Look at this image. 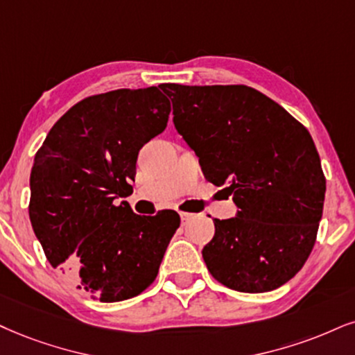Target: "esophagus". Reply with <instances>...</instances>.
Instances as JSON below:
<instances>
[{
	"label": "esophagus",
	"mask_w": 355,
	"mask_h": 355,
	"mask_svg": "<svg viewBox=\"0 0 355 355\" xmlns=\"http://www.w3.org/2000/svg\"><path fill=\"white\" fill-rule=\"evenodd\" d=\"M192 217H194V214H191V212H181V222H182V224H187V222H189L191 220V218Z\"/></svg>",
	"instance_id": "obj_1"
}]
</instances>
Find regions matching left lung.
<instances>
[{
	"label": "left lung",
	"instance_id": "obj_1",
	"mask_svg": "<svg viewBox=\"0 0 355 355\" xmlns=\"http://www.w3.org/2000/svg\"><path fill=\"white\" fill-rule=\"evenodd\" d=\"M159 87L205 179L225 186L239 207L214 218L207 270L230 290H277L303 268L322 217L326 178L311 135L252 87Z\"/></svg>",
	"mask_w": 355,
	"mask_h": 355
}]
</instances>
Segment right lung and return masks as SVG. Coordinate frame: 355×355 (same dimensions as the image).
<instances>
[{"mask_svg": "<svg viewBox=\"0 0 355 355\" xmlns=\"http://www.w3.org/2000/svg\"><path fill=\"white\" fill-rule=\"evenodd\" d=\"M169 100L157 87L118 89L73 105L52 126L31 169L29 218L49 263L102 303H116L155 282L181 218L138 216V153L163 133Z\"/></svg>", "mask_w": 355, "mask_h": 355, "instance_id": "add662e5", "label": "right lung"}]
</instances>
